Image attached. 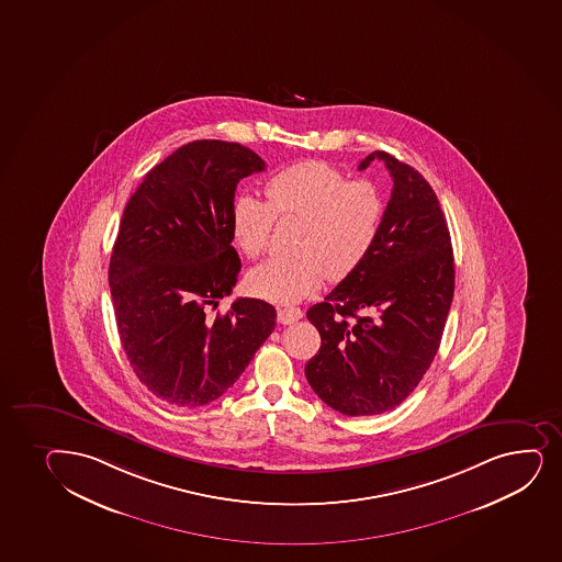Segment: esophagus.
<instances>
[{
	"mask_svg": "<svg viewBox=\"0 0 562 562\" xmlns=\"http://www.w3.org/2000/svg\"><path fill=\"white\" fill-rule=\"evenodd\" d=\"M278 323L282 325H291V323L299 322L303 317V310L295 308V306H284V308H278Z\"/></svg>",
	"mask_w": 562,
	"mask_h": 562,
	"instance_id": "34e87169",
	"label": "esophagus"
}]
</instances>
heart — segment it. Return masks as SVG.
<instances>
[{"label": "heart", "mask_w": 562, "mask_h": 562, "mask_svg": "<svg viewBox=\"0 0 562 562\" xmlns=\"http://www.w3.org/2000/svg\"><path fill=\"white\" fill-rule=\"evenodd\" d=\"M267 202L240 194L232 229L240 250L259 258L278 218H303L296 256H278L250 272L254 293L274 303L303 301L325 277L346 278L364 261L383 221V198L368 179L347 181L335 166L304 160L278 171L266 184Z\"/></svg>", "instance_id": "b5f03b06"}]
</instances>
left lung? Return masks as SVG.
I'll use <instances>...</instances> for the list:
<instances>
[{
  "label": "left lung",
  "instance_id": "left-lung-1",
  "mask_svg": "<svg viewBox=\"0 0 562 562\" xmlns=\"http://www.w3.org/2000/svg\"><path fill=\"white\" fill-rule=\"evenodd\" d=\"M391 171L378 239L364 261L306 312L322 347L306 362L310 386L341 415H379L415 391L434 362L454 296V256L436 192L385 151Z\"/></svg>",
  "mask_w": 562,
  "mask_h": 562
}]
</instances>
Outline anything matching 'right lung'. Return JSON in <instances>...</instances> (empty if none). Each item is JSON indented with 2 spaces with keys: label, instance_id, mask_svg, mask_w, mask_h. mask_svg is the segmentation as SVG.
Listing matches in <instances>:
<instances>
[{
  "label": "right lung",
  "instance_id": "add662e5",
  "mask_svg": "<svg viewBox=\"0 0 562 562\" xmlns=\"http://www.w3.org/2000/svg\"><path fill=\"white\" fill-rule=\"evenodd\" d=\"M266 170L248 147L195 139L147 171L131 195L110 258V293L126 359L168 404L200 407L234 386L277 327V310L237 299L235 189Z\"/></svg>",
  "mask_w": 562,
  "mask_h": 562
}]
</instances>
